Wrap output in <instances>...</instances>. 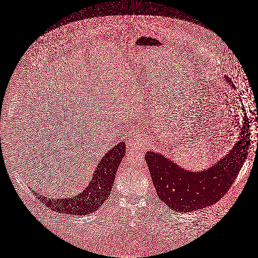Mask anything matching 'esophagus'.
<instances>
[{"label": "esophagus", "mask_w": 258, "mask_h": 258, "mask_svg": "<svg viewBox=\"0 0 258 258\" xmlns=\"http://www.w3.org/2000/svg\"><path fill=\"white\" fill-rule=\"evenodd\" d=\"M145 145V140L144 137L139 134H135L133 136L132 140L130 141V147L134 148V149H141Z\"/></svg>", "instance_id": "1"}]
</instances>
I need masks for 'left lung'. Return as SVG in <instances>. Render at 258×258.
<instances>
[{
    "label": "left lung",
    "instance_id": "1",
    "mask_svg": "<svg viewBox=\"0 0 258 258\" xmlns=\"http://www.w3.org/2000/svg\"><path fill=\"white\" fill-rule=\"evenodd\" d=\"M235 89L231 79L225 78ZM243 105V104H242ZM242 118L235 124L239 126L238 141L225 157L215 165L200 172L181 169L160 153L148 151L145 159L150 169L157 196L176 212L189 213L218 202L234 182L248 155L249 122L244 107Z\"/></svg>",
    "mask_w": 258,
    "mask_h": 258
}]
</instances>
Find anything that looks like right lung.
<instances>
[{"mask_svg": "<svg viewBox=\"0 0 258 258\" xmlns=\"http://www.w3.org/2000/svg\"><path fill=\"white\" fill-rule=\"evenodd\" d=\"M125 144L119 143L100 160L92 180L84 191L76 196L63 199H50L35 194L36 197L51 211L75 215L89 214L98 211L110 195L116 171L124 156Z\"/></svg>", "mask_w": 258, "mask_h": 258, "instance_id": "add662e5", "label": "right lung"}]
</instances>
